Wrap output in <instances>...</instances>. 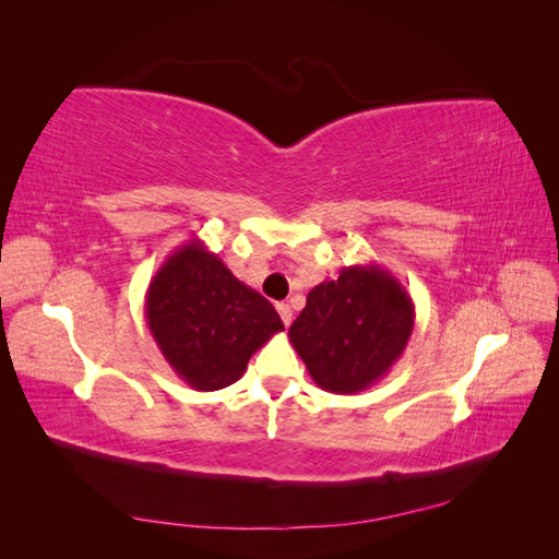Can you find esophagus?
<instances>
[{"label":"esophagus","instance_id":"obj_1","mask_svg":"<svg viewBox=\"0 0 559 559\" xmlns=\"http://www.w3.org/2000/svg\"><path fill=\"white\" fill-rule=\"evenodd\" d=\"M277 312H280V317H282V321H284V326H289L292 319H294L292 308L286 306V302H277Z\"/></svg>","mask_w":559,"mask_h":559}]
</instances>
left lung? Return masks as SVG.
<instances>
[{"label": "left lung", "mask_w": 559, "mask_h": 559, "mask_svg": "<svg viewBox=\"0 0 559 559\" xmlns=\"http://www.w3.org/2000/svg\"><path fill=\"white\" fill-rule=\"evenodd\" d=\"M413 326L411 294L389 270L370 261L317 284L289 329V341L317 386L357 394L401 359Z\"/></svg>", "instance_id": "1"}]
</instances>
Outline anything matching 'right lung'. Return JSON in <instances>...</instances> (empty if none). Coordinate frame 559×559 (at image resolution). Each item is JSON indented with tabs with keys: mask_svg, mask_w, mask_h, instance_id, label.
I'll use <instances>...</instances> for the list:
<instances>
[{
	"mask_svg": "<svg viewBox=\"0 0 559 559\" xmlns=\"http://www.w3.org/2000/svg\"><path fill=\"white\" fill-rule=\"evenodd\" d=\"M144 317L165 361L198 392L238 382L251 354L284 329L277 310L198 238L151 277Z\"/></svg>",
	"mask_w": 559,
	"mask_h": 559,
	"instance_id": "right-lung-1",
	"label": "right lung"
}]
</instances>
